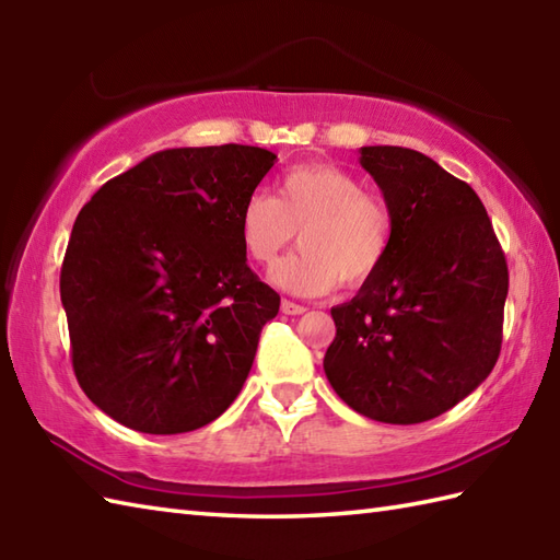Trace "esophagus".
I'll list each match as a JSON object with an SVG mask.
<instances>
[{
	"mask_svg": "<svg viewBox=\"0 0 560 560\" xmlns=\"http://www.w3.org/2000/svg\"><path fill=\"white\" fill-rule=\"evenodd\" d=\"M281 313H283V315H303L305 307H303L301 303H293V301L283 299V301H281Z\"/></svg>",
	"mask_w": 560,
	"mask_h": 560,
	"instance_id": "1",
	"label": "esophagus"
}]
</instances>
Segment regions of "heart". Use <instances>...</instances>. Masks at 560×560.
<instances>
[{"instance_id":"heart-1","label":"heart","mask_w":560,"mask_h":560,"mask_svg":"<svg viewBox=\"0 0 560 560\" xmlns=\"http://www.w3.org/2000/svg\"><path fill=\"white\" fill-rule=\"evenodd\" d=\"M295 231L301 249L269 273L279 289L301 295L327 293L337 283L361 289L385 265L395 213L353 173L335 163H303L281 175L277 197L253 192L237 213L243 253L255 265H271Z\"/></svg>"}]
</instances>
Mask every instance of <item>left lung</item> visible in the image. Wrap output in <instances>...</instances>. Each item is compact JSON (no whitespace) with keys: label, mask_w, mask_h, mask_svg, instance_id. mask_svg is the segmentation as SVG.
Instances as JSON below:
<instances>
[{"label":"left lung","mask_w":560,"mask_h":560,"mask_svg":"<svg viewBox=\"0 0 560 560\" xmlns=\"http://www.w3.org/2000/svg\"><path fill=\"white\" fill-rule=\"evenodd\" d=\"M361 165L395 213V237L375 277L331 307L325 373L368 419L431 421L493 371L508 261L479 195L433 159L363 147Z\"/></svg>","instance_id":"left-lung-1"}]
</instances>
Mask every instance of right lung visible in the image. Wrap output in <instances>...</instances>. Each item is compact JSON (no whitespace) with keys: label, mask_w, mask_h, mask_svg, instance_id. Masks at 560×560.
Instances as JSON below:
<instances>
[{"label":"right lung","mask_w":560,"mask_h":560,"mask_svg":"<svg viewBox=\"0 0 560 560\" xmlns=\"http://www.w3.org/2000/svg\"><path fill=\"white\" fill-rule=\"evenodd\" d=\"M277 153L165 149L83 205L59 273L71 365L132 431H197L231 407L279 293L247 267L237 213Z\"/></svg>","instance_id":"add662e5"}]
</instances>
